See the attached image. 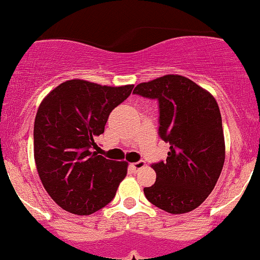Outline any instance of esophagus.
<instances>
[{
  "label": "esophagus",
  "instance_id": "esophagus-1",
  "mask_svg": "<svg viewBox=\"0 0 260 260\" xmlns=\"http://www.w3.org/2000/svg\"><path fill=\"white\" fill-rule=\"evenodd\" d=\"M144 167H145V162H144V160H138V162L132 163V168L136 170H139L141 168H144Z\"/></svg>",
  "mask_w": 260,
  "mask_h": 260
}]
</instances>
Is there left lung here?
Returning <instances> with one entry per match:
<instances>
[{
  "label": "left lung",
  "instance_id": "1",
  "mask_svg": "<svg viewBox=\"0 0 260 260\" xmlns=\"http://www.w3.org/2000/svg\"><path fill=\"white\" fill-rule=\"evenodd\" d=\"M133 93L159 102V136L170 144L166 162L151 166L150 203L180 215L198 208L215 188L225 158L222 117L215 97L190 79L167 74L137 85Z\"/></svg>",
  "mask_w": 260,
  "mask_h": 260
}]
</instances>
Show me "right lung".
Masks as SVG:
<instances>
[{
	"mask_svg": "<svg viewBox=\"0 0 260 260\" xmlns=\"http://www.w3.org/2000/svg\"><path fill=\"white\" fill-rule=\"evenodd\" d=\"M133 87L72 79L39 104L34 128L36 167L48 194L66 211L86 216L104 208L126 177V160L107 159L93 149L111 110Z\"/></svg>",
	"mask_w": 260,
	"mask_h": 260,
	"instance_id": "1",
	"label": "right lung"
}]
</instances>
